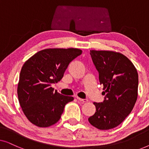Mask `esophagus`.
Listing matches in <instances>:
<instances>
[{
    "label": "esophagus",
    "mask_w": 149,
    "mask_h": 149,
    "mask_svg": "<svg viewBox=\"0 0 149 149\" xmlns=\"http://www.w3.org/2000/svg\"><path fill=\"white\" fill-rule=\"evenodd\" d=\"M77 99L79 101L81 102H88V100L82 99V98H80V97H77Z\"/></svg>",
    "instance_id": "esophagus-1"
}]
</instances>
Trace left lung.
Returning <instances> with one entry per match:
<instances>
[{
  "label": "left lung",
  "mask_w": 149,
  "mask_h": 149,
  "mask_svg": "<svg viewBox=\"0 0 149 149\" xmlns=\"http://www.w3.org/2000/svg\"><path fill=\"white\" fill-rule=\"evenodd\" d=\"M90 55L103 85L101 103L93 102L95 113L89 122L99 130L113 129L130 115L138 97L137 70L127 57L113 51L91 50Z\"/></svg>",
  "instance_id": "obj_1"
}]
</instances>
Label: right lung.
Returning <instances> with one entry per match:
<instances>
[{
  "label": "right lung",
  "mask_w": 149,
  "mask_h": 149,
  "mask_svg": "<svg viewBox=\"0 0 149 149\" xmlns=\"http://www.w3.org/2000/svg\"><path fill=\"white\" fill-rule=\"evenodd\" d=\"M82 54L79 49H45L30 58L22 66L17 85L19 104L32 124L40 127L60 120L65 105L74 97L63 95L52 87L62 79L70 62Z\"/></svg>",
  "instance_id": "right-lung-1"
}]
</instances>
